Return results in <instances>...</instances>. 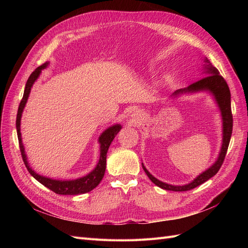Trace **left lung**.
<instances>
[{"mask_svg": "<svg viewBox=\"0 0 248 248\" xmlns=\"http://www.w3.org/2000/svg\"><path fill=\"white\" fill-rule=\"evenodd\" d=\"M204 66H205V69L207 70L206 71L207 77L194 81L193 84L189 85L185 89L178 90V91L174 93V95L181 94L183 92L185 93V92L204 91V90L205 91L207 90V91H210L213 94V96L215 97V99L217 101V104H218V107L220 108L221 116H222V124H223L222 146H221L218 159L216 160V162L211 168L205 170L199 177H197L191 183L182 185V186H174V185H170L159 181V180H157L155 177H153L151 174H150V172L147 170V169L142 166V169H144L149 179L151 180L155 185L160 187L162 189L171 190V191H187V190L196 188L197 186L206 182L207 180H209L210 178H212L214 175L217 174V171L219 170V169L222 166L224 157L227 155L230 140L232 137V108H231L230 89L226 79L220 76L219 71L215 68L208 59L205 60Z\"/></svg>", "mask_w": 248, "mask_h": 248, "instance_id": "left-lung-1", "label": "left lung"}]
</instances>
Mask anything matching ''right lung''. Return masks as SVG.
I'll return each instance as SVG.
<instances>
[{
    "label": "right lung",
    "instance_id": "obj_1",
    "mask_svg": "<svg viewBox=\"0 0 248 248\" xmlns=\"http://www.w3.org/2000/svg\"><path fill=\"white\" fill-rule=\"evenodd\" d=\"M48 65V63H44L41 66H39L38 68H36L32 73L30 78L27 80L26 88H25V92L24 96H22V99L19 103L18 110H17V116H16V130H17V138H18V144H19V149H20V153L22 160H24L25 166L27 170H29L30 174H31L37 181L40 182L42 185L47 187L48 189L52 190L56 192L57 194H64V196H74V194H81V193H86L91 191L94 189L95 187L100 183L102 180L104 172H106V167H107V153L108 150L109 148V145L111 144L112 140L115 139L117 136V133L121 129V125H114L108 128L106 131H104L100 138H99V142H100V159L99 162L97 163V167L90 172L89 175L77 179V180H69V181H60V180H54L50 178H46L43 176H40L30 168L29 163L27 161V157L25 153V148L24 145L21 142V136H20V118L22 110H24V108L27 103L28 97L30 92H31V88L34 84V81L37 79V78L39 77V74L42 69L46 68V67Z\"/></svg>",
    "mask_w": 248,
    "mask_h": 248
}]
</instances>
